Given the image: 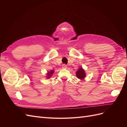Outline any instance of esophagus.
<instances>
[{
    "instance_id": "1",
    "label": "esophagus",
    "mask_w": 127,
    "mask_h": 127,
    "mask_svg": "<svg viewBox=\"0 0 127 127\" xmlns=\"http://www.w3.org/2000/svg\"><path fill=\"white\" fill-rule=\"evenodd\" d=\"M62 68H64V69H66V68H67V65H66V64H63Z\"/></svg>"
}]
</instances>
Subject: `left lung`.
Returning a JSON list of instances; mask_svg holds the SVG:
<instances>
[{"mask_svg": "<svg viewBox=\"0 0 127 127\" xmlns=\"http://www.w3.org/2000/svg\"><path fill=\"white\" fill-rule=\"evenodd\" d=\"M76 76L77 78L80 79H83L85 78L86 76L85 71L82 68H80L76 72Z\"/></svg>", "mask_w": 127, "mask_h": 127, "instance_id": "obj_1", "label": "left lung"}]
</instances>
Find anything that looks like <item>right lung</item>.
Wrapping results in <instances>:
<instances>
[{
	"label": "right lung",
	"instance_id": "obj_1",
	"mask_svg": "<svg viewBox=\"0 0 127 127\" xmlns=\"http://www.w3.org/2000/svg\"><path fill=\"white\" fill-rule=\"evenodd\" d=\"M53 70H52V71H51L50 72H48V73L47 74V75H48V77H47V78H49L50 77V76H51V75L53 74Z\"/></svg>",
	"mask_w": 127,
	"mask_h": 127
}]
</instances>
